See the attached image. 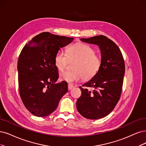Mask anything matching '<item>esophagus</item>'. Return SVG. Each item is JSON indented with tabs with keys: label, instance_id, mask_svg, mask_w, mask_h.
I'll use <instances>...</instances> for the list:
<instances>
[{
	"label": "esophagus",
	"instance_id": "obj_1",
	"mask_svg": "<svg viewBox=\"0 0 146 146\" xmlns=\"http://www.w3.org/2000/svg\"><path fill=\"white\" fill-rule=\"evenodd\" d=\"M73 88H74V86H73L72 84H69L68 85V90H72Z\"/></svg>",
	"mask_w": 146,
	"mask_h": 146
}]
</instances>
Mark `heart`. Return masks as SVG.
<instances>
[{
  "label": "heart",
  "mask_w": 146,
  "mask_h": 146,
  "mask_svg": "<svg viewBox=\"0 0 146 146\" xmlns=\"http://www.w3.org/2000/svg\"><path fill=\"white\" fill-rule=\"evenodd\" d=\"M69 61L75 60L73 70H67L60 74L59 78L62 81L74 83L82 79L90 80L98 73L102 65L99 56L90 46L84 43L70 46L66 49V53L58 50L54 57V63L59 71L66 68Z\"/></svg>",
  "instance_id": "b5f03b06"
}]
</instances>
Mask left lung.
<instances>
[{
  "mask_svg": "<svg viewBox=\"0 0 146 146\" xmlns=\"http://www.w3.org/2000/svg\"><path fill=\"white\" fill-rule=\"evenodd\" d=\"M81 41L99 46L102 65L94 77L79 87L82 94L76 102L77 110L85 118L99 119L108 115L120 98L125 61L119 47L104 35L81 38Z\"/></svg>",
  "mask_w": 146,
  "mask_h": 146,
  "instance_id": "left-lung-1",
  "label": "left lung"
}]
</instances>
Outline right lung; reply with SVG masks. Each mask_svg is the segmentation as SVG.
<instances>
[{"mask_svg": "<svg viewBox=\"0 0 146 146\" xmlns=\"http://www.w3.org/2000/svg\"><path fill=\"white\" fill-rule=\"evenodd\" d=\"M73 40V38L42 32L21 50L17 64L19 91L23 104L32 114L40 117L50 115L67 93L66 82L56 83L59 76L54 57Z\"/></svg>", "mask_w": 146, "mask_h": 146, "instance_id": "obj_1", "label": "right lung"}]
</instances>
